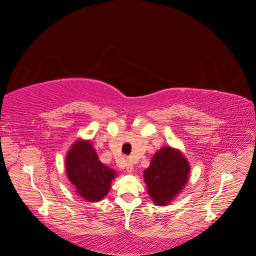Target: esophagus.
Returning <instances> with one entry per match:
<instances>
[{"label":"esophagus","instance_id":"esophagus-1","mask_svg":"<svg viewBox=\"0 0 256 256\" xmlns=\"http://www.w3.org/2000/svg\"><path fill=\"white\" fill-rule=\"evenodd\" d=\"M126 170H127V172L128 173H132L134 172V164H131V161H127V164H126Z\"/></svg>","mask_w":256,"mask_h":256}]
</instances>
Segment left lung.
<instances>
[{
  "instance_id": "8db88e82",
  "label": "left lung",
  "mask_w": 256,
  "mask_h": 256,
  "mask_svg": "<svg viewBox=\"0 0 256 256\" xmlns=\"http://www.w3.org/2000/svg\"><path fill=\"white\" fill-rule=\"evenodd\" d=\"M190 164L180 150L164 146L150 160L144 171V182L152 202L164 206L180 194L188 182Z\"/></svg>"
}]
</instances>
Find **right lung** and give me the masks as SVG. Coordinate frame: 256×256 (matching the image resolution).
<instances>
[{
  "label": "right lung",
  "instance_id": "1",
  "mask_svg": "<svg viewBox=\"0 0 256 256\" xmlns=\"http://www.w3.org/2000/svg\"><path fill=\"white\" fill-rule=\"evenodd\" d=\"M66 173L78 196L99 202L111 189L116 172L104 164L88 140H76L65 159Z\"/></svg>",
  "mask_w": 256,
  "mask_h": 256
}]
</instances>
